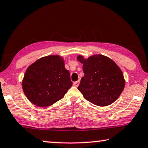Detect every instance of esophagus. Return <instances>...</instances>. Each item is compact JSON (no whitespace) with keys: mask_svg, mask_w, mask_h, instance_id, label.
Wrapping results in <instances>:
<instances>
[{"mask_svg":"<svg viewBox=\"0 0 148 148\" xmlns=\"http://www.w3.org/2000/svg\"><path fill=\"white\" fill-rule=\"evenodd\" d=\"M79 85V81H77L73 83V85L75 87H78Z\"/></svg>","mask_w":148,"mask_h":148,"instance_id":"esophagus-1","label":"esophagus"}]
</instances>
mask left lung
Instances as JSON below:
<instances>
[{
    "label": "left lung",
    "mask_w": 148,
    "mask_h": 148,
    "mask_svg": "<svg viewBox=\"0 0 148 148\" xmlns=\"http://www.w3.org/2000/svg\"><path fill=\"white\" fill-rule=\"evenodd\" d=\"M83 64L84 76L78 87L85 99L97 106L104 107L117 99L125 87V79L120 68L113 60L102 55L88 59L78 55Z\"/></svg>",
    "instance_id": "1"
}]
</instances>
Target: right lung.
I'll return each mask as SVG.
<instances>
[{
    "instance_id": "1",
    "label": "right lung",
    "mask_w": 148,
    "mask_h": 148,
    "mask_svg": "<svg viewBox=\"0 0 148 148\" xmlns=\"http://www.w3.org/2000/svg\"><path fill=\"white\" fill-rule=\"evenodd\" d=\"M72 86L70 73L59 55L42 57L31 64L22 81L25 95L38 107H49L63 98Z\"/></svg>"
}]
</instances>
